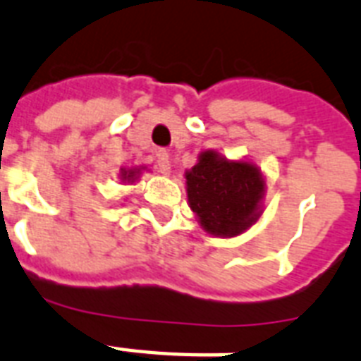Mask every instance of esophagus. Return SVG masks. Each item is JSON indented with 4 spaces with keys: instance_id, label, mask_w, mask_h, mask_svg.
<instances>
[{
    "instance_id": "1",
    "label": "esophagus",
    "mask_w": 361,
    "mask_h": 361,
    "mask_svg": "<svg viewBox=\"0 0 361 361\" xmlns=\"http://www.w3.org/2000/svg\"><path fill=\"white\" fill-rule=\"evenodd\" d=\"M155 159H157V169L161 170L163 174H170V157H169V153L164 152V149H161V152H157Z\"/></svg>"
}]
</instances>
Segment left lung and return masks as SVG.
Masks as SVG:
<instances>
[{"label": "left lung", "mask_w": 361, "mask_h": 361, "mask_svg": "<svg viewBox=\"0 0 361 361\" xmlns=\"http://www.w3.org/2000/svg\"><path fill=\"white\" fill-rule=\"evenodd\" d=\"M185 180L189 206L212 236H240L262 214L266 181L260 169L249 161H228L206 149L187 170Z\"/></svg>", "instance_id": "8db88e82"}]
</instances>
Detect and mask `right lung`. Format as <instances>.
Listing matches in <instances>:
<instances>
[{
    "label": "right lung",
    "instance_id": "1",
    "mask_svg": "<svg viewBox=\"0 0 361 361\" xmlns=\"http://www.w3.org/2000/svg\"><path fill=\"white\" fill-rule=\"evenodd\" d=\"M140 172H142V169H121L120 178H121V181H129V183H133V181L138 180Z\"/></svg>",
    "mask_w": 361,
    "mask_h": 361
}]
</instances>
